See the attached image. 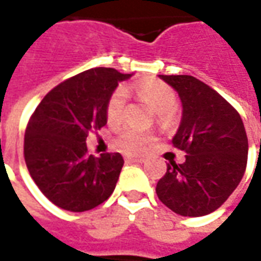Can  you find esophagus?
I'll use <instances>...</instances> for the list:
<instances>
[{
  "label": "esophagus",
  "mask_w": 261,
  "mask_h": 261,
  "mask_svg": "<svg viewBox=\"0 0 261 261\" xmlns=\"http://www.w3.org/2000/svg\"><path fill=\"white\" fill-rule=\"evenodd\" d=\"M125 161L133 162V164H144V162H145V158H142V156H133V155H127V156H125Z\"/></svg>",
  "instance_id": "1"
}]
</instances>
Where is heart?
Instances as JSON below:
<instances>
[{
  "label": "heart",
  "instance_id": "obj_1",
  "mask_svg": "<svg viewBox=\"0 0 261 261\" xmlns=\"http://www.w3.org/2000/svg\"><path fill=\"white\" fill-rule=\"evenodd\" d=\"M134 92L141 102L156 112V116L161 121L169 119L170 112L176 105V93L168 84L162 81L147 80L137 84L133 88H125L124 91L116 89L108 97L106 102V119L112 125L120 124L123 121L125 110V92ZM153 141V134L148 131H138L127 128L117 137V145L130 153H140Z\"/></svg>",
  "mask_w": 261,
  "mask_h": 261
}]
</instances>
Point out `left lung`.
Wrapping results in <instances>:
<instances>
[{
  "label": "left lung",
  "mask_w": 261,
  "mask_h": 261,
  "mask_svg": "<svg viewBox=\"0 0 261 261\" xmlns=\"http://www.w3.org/2000/svg\"><path fill=\"white\" fill-rule=\"evenodd\" d=\"M179 93L183 112L173 145L186 161L169 159L156 194L183 217L213 213L233 193L245 175L247 136L241 116L218 92L192 75H159Z\"/></svg>",
  "instance_id": "obj_1"
}]
</instances>
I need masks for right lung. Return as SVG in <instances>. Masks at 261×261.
<instances>
[{
    "label": "right lung",
    "instance_id": "add662e5",
    "mask_svg": "<svg viewBox=\"0 0 261 261\" xmlns=\"http://www.w3.org/2000/svg\"><path fill=\"white\" fill-rule=\"evenodd\" d=\"M131 74L92 68L48 92L28 123L23 155L40 192L57 207L82 213L112 196L124 159L119 152L93 156L86 137L108 123L106 102Z\"/></svg>",
    "mask_w": 261,
    "mask_h": 261
}]
</instances>
